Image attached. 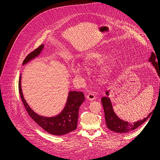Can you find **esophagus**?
<instances>
[{"mask_svg":"<svg viewBox=\"0 0 160 160\" xmlns=\"http://www.w3.org/2000/svg\"><path fill=\"white\" fill-rule=\"evenodd\" d=\"M95 98H96L95 95H94V94H92V93L89 94L88 96H87V97H86V98L88 99L89 101H93V100H94Z\"/></svg>","mask_w":160,"mask_h":160,"instance_id":"34e87169","label":"esophagus"}]
</instances>
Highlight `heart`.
<instances>
[{"label":"heart","instance_id":"obj_1","mask_svg":"<svg viewBox=\"0 0 160 160\" xmlns=\"http://www.w3.org/2000/svg\"><path fill=\"white\" fill-rule=\"evenodd\" d=\"M107 57V53L105 51H98L87 53L82 60V64L84 67L89 68L99 65L102 63ZM117 63V59L115 58H110V59L105 62L101 68L99 77L101 80H105ZM71 71L77 77L82 76L83 73L82 68L79 66H74L71 68Z\"/></svg>","mask_w":160,"mask_h":160}]
</instances>
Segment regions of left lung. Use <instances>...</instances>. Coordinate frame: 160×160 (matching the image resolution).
I'll list each match as a JSON object with an SVG mask.
<instances>
[{
    "mask_svg": "<svg viewBox=\"0 0 160 160\" xmlns=\"http://www.w3.org/2000/svg\"><path fill=\"white\" fill-rule=\"evenodd\" d=\"M149 61L152 62V64L156 69L158 76L160 77V64L159 62L158 63L156 61V55L153 52H152L151 53V56ZM106 94V96L102 97V98H101V103H102L104 108L107 126L110 130L112 131V132L120 133H126L128 132H132V131L135 129L140 125H142L143 122H146L149 119V118L151 117V114L153 112H151L146 118H144L143 120L138 121L134 123H130L124 121L119 119L113 112L110 99L108 98L109 91H107Z\"/></svg>",
    "mask_w": 160,
    "mask_h": 160,
    "instance_id": "left-lung-1",
    "label": "left lung"
}]
</instances>
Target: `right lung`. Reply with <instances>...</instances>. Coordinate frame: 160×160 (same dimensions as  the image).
<instances>
[{
  "mask_svg": "<svg viewBox=\"0 0 160 160\" xmlns=\"http://www.w3.org/2000/svg\"><path fill=\"white\" fill-rule=\"evenodd\" d=\"M44 45H41L28 54L24 59L23 64L38 56ZM19 92L23 105L30 117L47 132L53 135H63L74 131L77 128L79 108L85 100L83 92L71 91L69 92L66 106L61 113L52 118H46L36 113L27 103L21 88V75L18 82Z\"/></svg>",
  "mask_w": 160,
  "mask_h": 160,
  "instance_id": "1",
  "label": "right lung"
}]
</instances>
